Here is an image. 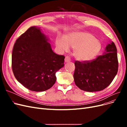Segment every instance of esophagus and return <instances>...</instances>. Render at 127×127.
Returning a JSON list of instances; mask_svg holds the SVG:
<instances>
[{"label": "esophagus", "instance_id": "34e87169", "mask_svg": "<svg viewBox=\"0 0 127 127\" xmlns=\"http://www.w3.org/2000/svg\"><path fill=\"white\" fill-rule=\"evenodd\" d=\"M70 60H71V59H70V58L69 57V56H66V57H65V59H64V61H65V62L66 63H67V62H69V61H70Z\"/></svg>", "mask_w": 127, "mask_h": 127}]
</instances>
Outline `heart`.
I'll return each mask as SVG.
<instances>
[{
    "label": "heart",
    "mask_w": 127,
    "mask_h": 127,
    "mask_svg": "<svg viewBox=\"0 0 127 127\" xmlns=\"http://www.w3.org/2000/svg\"><path fill=\"white\" fill-rule=\"evenodd\" d=\"M56 45L61 51H68L70 47L74 49L76 59L88 61L94 59L102 49L101 42L92 34L85 32H74L66 37L58 36Z\"/></svg>",
    "instance_id": "obj_1"
}]
</instances>
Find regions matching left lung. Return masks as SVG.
<instances>
[{"label": "left lung", "mask_w": 127, "mask_h": 127, "mask_svg": "<svg viewBox=\"0 0 127 127\" xmlns=\"http://www.w3.org/2000/svg\"><path fill=\"white\" fill-rule=\"evenodd\" d=\"M105 50L106 53L92 60L75 61L74 81L80 90L100 91L113 81L118 70L117 50L113 42L107 44Z\"/></svg>", "instance_id": "8db88e82"}]
</instances>
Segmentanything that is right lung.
Wrapping results in <instances>:
<instances>
[{"label":"right lung","instance_id":"obj_1","mask_svg":"<svg viewBox=\"0 0 127 127\" xmlns=\"http://www.w3.org/2000/svg\"><path fill=\"white\" fill-rule=\"evenodd\" d=\"M64 56L53 52L40 29L32 26L16 40L11 67L15 77L25 87L45 91L56 81V72L64 66Z\"/></svg>","mask_w":127,"mask_h":127}]
</instances>
